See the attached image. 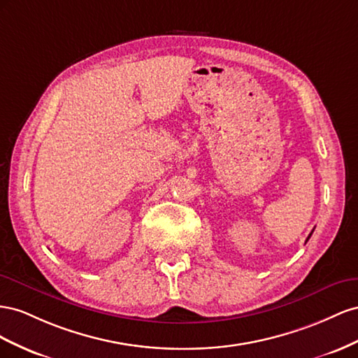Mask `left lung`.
<instances>
[{
	"instance_id": "left-lung-1",
	"label": "left lung",
	"mask_w": 358,
	"mask_h": 358,
	"mask_svg": "<svg viewBox=\"0 0 358 358\" xmlns=\"http://www.w3.org/2000/svg\"><path fill=\"white\" fill-rule=\"evenodd\" d=\"M312 232H313V231H312ZM312 232H310V234H309V237H308V240H309V238H310V236H312ZM308 240H306V241H308Z\"/></svg>"
}]
</instances>
